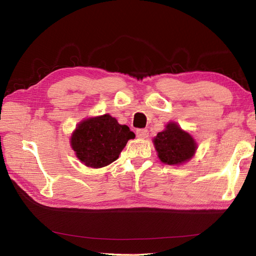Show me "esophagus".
<instances>
[{
  "instance_id": "obj_1",
  "label": "esophagus",
  "mask_w": 256,
  "mask_h": 256,
  "mask_svg": "<svg viewBox=\"0 0 256 256\" xmlns=\"http://www.w3.org/2000/svg\"><path fill=\"white\" fill-rule=\"evenodd\" d=\"M136 136L138 138H148V131L146 128H138V130H136Z\"/></svg>"
}]
</instances>
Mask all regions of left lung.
I'll return each mask as SVG.
<instances>
[{
    "instance_id": "1",
    "label": "left lung",
    "mask_w": 256,
    "mask_h": 256,
    "mask_svg": "<svg viewBox=\"0 0 256 256\" xmlns=\"http://www.w3.org/2000/svg\"><path fill=\"white\" fill-rule=\"evenodd\" d=\"M160 160L168 165H179L186 162L194 155L197 144L189 133L170 122L162 132L153 140Z\"/></svg>"
}]
</instances>
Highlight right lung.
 <instances>
[{"label": "right lung", "mask_w": 256, "mask_h": 256, "mask_svg": "<svg viewBox=\"0 0 256 256\" xmlns=\"http://www.w3.org/2000/svg\"><path fill=\"white\" fill-rule=\"evenodd\" d=\"M135 134L108 114L84 120L70 138L78 160L86 166L100 168L118 158L128 140Z\"/></svg>", "instance_id": "add662e5"}]
</instances>
